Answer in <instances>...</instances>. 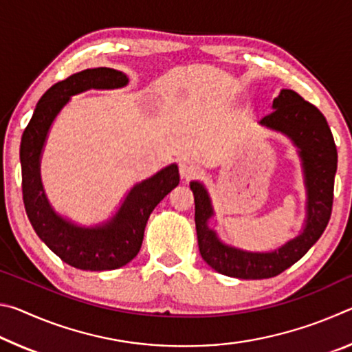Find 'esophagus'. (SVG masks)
<instances>
[{
    "label": "esophagus",
    "mask_w": 352,
    "mask_h": 352,
    "mask_svg": "<svg viewBox=\"0 0 352 352\" xmlns=\"http://www.w3.org/2000/svg\"><path fill=\"white\" fill-rule=\"evenodd\" d=\"M201 172V168L194 162H190V160H184V162L180 163V175L184 178V180H189V178H192L195 175H199Z\"/></svg>",
    "instance_id": "1"
}]
</instances>
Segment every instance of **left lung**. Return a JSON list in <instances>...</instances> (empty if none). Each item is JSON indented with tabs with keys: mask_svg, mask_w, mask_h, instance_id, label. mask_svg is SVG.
I'll return each instance as SVG.
<instances>
[{
	"mask_svg": "<svg viewBox=\"0 0 352 352\" xmlns=\"http://www.w3.org/2000/svg\"><path fill=\"white\" fill-rule=\"evenodd\" d=\"M259 124L281 132L298 147L307 189V216L301 234L269 253L225 245L216 231L208 228V219L214 216L208 190L201 183L190 182L201 258L222 275L241 279L273 278L294 265L320 239L332 212L337 147L323 113L294 90H281L273 99V111Z\"/></svg>",
	"mask_w": 352,
	"mask_h": 352,
	"instance_id": "1",
	"label": "left lung"
}]
</instances>
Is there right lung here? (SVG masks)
Instances as JSON below:
<instances>
[{
    "instance_id": "1",
    "label": "right lung",
    "mask_w": 352,
    "mask_h": 352,
    "mask_svg": "<svg viewBox=\"0 0 352 352\" xmlns=\"http://www.w3.org/2000/svg\"><path fill=\"white\" fill-rule=\"evenodd\" d=\"M127 76L113 68L83 69L52 85L40 98L21 136V188L29 222L35 233L63 262L80 270H115L138 254L147 219L153 208L180 183L177 164L130 189L124 204L109 222L79 226L52 210L40 178V157L46 135L71 96L82 91L113 90L127 85Z\"/></svg>"
}]
</instances>
